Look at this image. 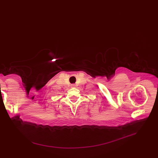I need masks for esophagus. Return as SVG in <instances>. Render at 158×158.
I'll return each mask as SVG.
<instances>
[{"instance_id": "1", "label": "esophagus", "mask_w": 158, "mask_h": 158, "mask_svg": "<svg viewBox=\"0 0 158 158\" xmlns=\"http://www.w3.org/2000/svg\"><path fill=\"white\" fill-rule=\"evenodd\" d=\"M72 87H75V85H72Z\"/></svg>"}]
</instances>
